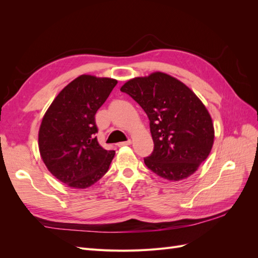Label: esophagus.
<instances>
[{
  "instance_id": "esophagus-1",
  "label": "esophagus",
  "mask_w": 258,
  "mask_h": 258,
  "mask_svg": "<svg viewBox=\"0 0 258 258\" xmlns=\"http://www.w3.org/2000/svg\"><path fill=\"white\" fill-rule=\"evenodd\" d=\"M130 144H131V140H127V141L120 142V143H118L117 145H118V146H126V145H130Z\"/></svg>"
}]
</instances>
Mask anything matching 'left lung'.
Listing matches in <instances>:
<instances>
[{
    "label": "left lung",
    "mask_w": 258,
    "mask_h": 258,
    "mask_svg": "<svg viewBox=\"0 0 258 258\" xmlns=\"http://www.w3.org/2000/svg\"><path fill=\"white\" fill-rule=\"evenodd\" d=\"M120 91L139 103L150 119L154 151L144 158L146 167L170 181L196 172L214 141L212 118L199 98L161 72L132 79Z\"/></svg>",
    "instance_id": "left-lung-1"
}]
</instances>
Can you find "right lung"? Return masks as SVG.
I'll return each mask as SVG.
<instances>
[{
    "label": "right lung",
    "instance_id": "right-lung-1",
    "mask_svg": "<svg viewBox=\"0 0 258 258\" xmlns=\"http://www.w3.org/2000/svg\"><path fill=\"white\" fill-rule=\"evenodd\" d=\"M116 80L81 75L62 89L45 113L38 148L49 172L73 188H87L110 168L115 151L98 143L95 115Z\"/></svg>",
    "mask_w": 258,
    "mask_h": 258
}]
</instances>
